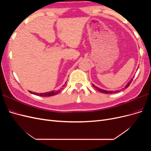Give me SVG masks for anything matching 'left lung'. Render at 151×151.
<instances>
[{
	"label": "left lung",
	"instance_id": "1",
	"mask_svg": "<svg viewBox=\"0 0 151 151\" xmlns=\"http://www.w3.org/2000/svg\"><path fill=\"white\" fill-rule=\"evenodd\" d=\"M133 81V79H132L129 82V83H128L125 86V88H127L128 87H129V86H130V84H131V83H132V81ZM93 85V86L94 87V88H95V89H96L97 90H98L99 92H101V93H106V94H113V93H118L119 92V91H120V90H117V91H106V90H103V89H100V88H98V87H96V86H95L94 84H92ZM124 88V89H125Z\"/></svg>",
	"mask_w": 151,
	"mask_h": 151
}]
</instances>
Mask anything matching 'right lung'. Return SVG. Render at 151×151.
Returning <instances> with one entry per match:
<instances>
[{"instance_id": "right-lung-1", "label": "right lung", "mask_w": 151, "mask_h": 151, "mask_svg": "<svg viewBox=\"0 0 151 151\" xmlns=\"http://www.w3.org/2000/svg\"><path fill=\"white\" fill-rule=\"evenodd\" d=\"M65 85H63L62 87H64ZM63 89H60L58 91H50V92H47V93H33V92H31V91H29L31 94H35L36 96H42V97H47V96H55L58 93H59L61 91V90Z\"/></svg>"}]
</instances>
